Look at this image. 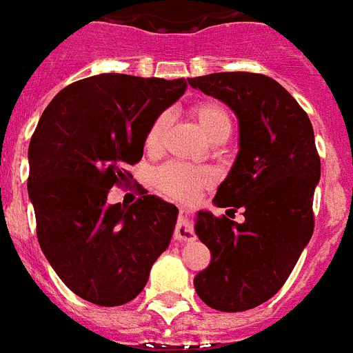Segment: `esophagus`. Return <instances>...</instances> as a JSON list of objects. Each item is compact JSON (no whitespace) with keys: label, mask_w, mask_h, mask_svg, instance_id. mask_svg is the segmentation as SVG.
Returning a JSON list of instances; mask_svg holds the SVG:
<instances>
[{"label":"esophagus","mask_w":353,"mask_h":353,"mask_svg":"<svg viewBox=\"0 0 353 353\" xmlns=\"http://www.w3.org/2000/svg\"><path fill=\"white\" fill-rule=\"evenodd\" d=\"M174 236H176V239H179V241H194V237H196L190 225V212L186 210V208H181V210H179V217H177V225Z\"/></svg>","instance_id":"1"}]
</instances>
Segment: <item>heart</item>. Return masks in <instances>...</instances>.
<instances>
[{
  "label": "heart",
  "mask_w": 353,
  "mask_h": 353,
  "mask_svg": "<svg viewBox=\"0 0 353 353\" xmlns=\"http://www.w3.org/2000/svg\"><path fill=\"white\" fill-rule=\"evenodd\" d=\"M192 114L199 123L201 130L210 139H216L225 132L230 134V116L221 105L212 101L197 103L196 107L192 108ZM167 123L168 117L165 114L152 123L147 137H145V148L148 152L159 148ZM212 179H214V172L210 168L194 167V165H186V163H167L154 176V181L159 190L176 197V199H181V201H190L199 192V188L212 183Z\"/></svg>",
  "instance_id": "obj_1"
}]
</instances>
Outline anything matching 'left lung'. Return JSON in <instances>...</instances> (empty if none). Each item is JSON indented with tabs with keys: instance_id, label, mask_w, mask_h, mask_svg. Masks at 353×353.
<instances>
[{
	"instance_id": "8db88e82",
	"label": "left lung",
	"mask_w": 353,
	"mask_h": 353,
	"mask_svg": "<svg viewBox=\"0 0 353 353\" xmlns=\"http://www.w3.org/2000/svg\"><path fill=\"white\" fill-rule=\"evenodd\" d=\"M188 85L225 103L239 121V152L214 197L226 216H196L212 259L194 288L214 310H250L279 292L314 234L321 177L314 128L290 92L263 74L217 72L188 77ZM237 208L243 223L231 221Z\"/></svg>"
}]
</instances>
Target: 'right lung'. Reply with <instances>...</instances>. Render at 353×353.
I'll use <instances>...</instances> for the list:
<instances>
[{
  "label": "right lung",
  "instance_id": "add662e5",
  "mask_svg": "<svg viewBox=\"0 0 353 353\" xmlns=\"http://www.w3.org/2000/svg\"><path fill=\"white\" fill-rule=\"evenodd\" d=\"M185 79L99 74L68 85L28 145V197L37 241L59 279L99 306L132 301L176 228V205L156 196L108 205L143 157L148 128L186 90Z\"/></svg>",
  "mask_w": 353,
  "mask_h": 353
}]
</instances>
